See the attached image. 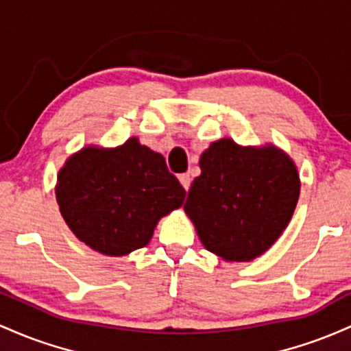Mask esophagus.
I'll return each instance as SVG.
<instances>
[{
    "label": "esophagus",
    "instance_id": "1",
    "mask_svg": "<svg viewBox=\"0 0 351 351\" xmlns=\"http://www.w3.org/2000/svg\"><path fill=\"white\" fill-rule=\"evenodd\" d=\"M179 180H180V184H182V187L186 189V191H189V187H191V176H189V174H180L179 176Z\"/></svg>",
    "mask_w": 351,
    "mask_h": 351
}]
</instances>
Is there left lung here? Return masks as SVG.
<instances>
[{"label":"left lung","mask_w":351,"mask_h":351,"mask_svg":"<svg viewBox=\"0 0 351 351\" xmlns=\"http://www.w3.org/2000/svg\"><path fill=\"white\" fill-rule=\"evenodd\" d=\"M184 210L204 247L227 262H249L274 245L300 195L293 160L275 145H208Z\"/></svg>","instance_id":"8db88e82"}]
</instances>
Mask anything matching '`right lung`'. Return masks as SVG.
I'll use <instances>...</instances> for the list:
<instances>
[{
    "label": "right lung",
    "mask_w": 351,
    "mask_h": 351,
    "mask_svg": "<svg viewBox=\"0 0 351 351\" xmlns=\"http://www.w3.org/2000/svg\"><path fill=\"white\" fill-rule=\"evenodd\" d=\"M184 199L164 157L137 137L114 149H81L58 174L62 219L81 242L111 257L147 245L160 217Z\"/></svg>",
    "instance_id": "add662e5"
}]
</instances>
